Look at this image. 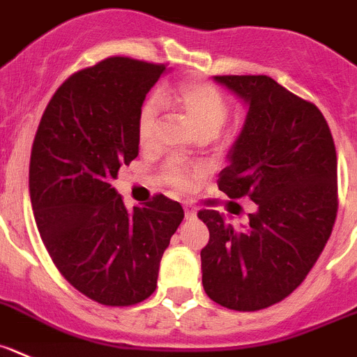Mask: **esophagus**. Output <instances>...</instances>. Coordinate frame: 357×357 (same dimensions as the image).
Segmentation results:
<instances>
[{
	"label": "esophagus",
	"instance_id": "esophagus-1",
	"mask_svg": "<svg viewBox=\"0 0 357 357\" xmlns=\"http://www.w3.org/2000/svg\"><path fill=\"white\" fill-rule=\"evenodd\" d=\"M197 216V211L192 206H185V218L186 220H193Z\"/></svg>",
	"mask_w": 357,
	"mask_h": 357
}]
</instances>
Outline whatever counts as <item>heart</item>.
Segmentation results:
<instances>
[{"instance_id": "heart-1", "label": "heart", "mask_w": 357, "mask_h": 357, "mask_svg": "<svg viewBox=\"0 0 357 357\" xmlns=\"http://www.w3.org/2000/svg\"><path fill=\"white\" fill-rule=\"evenodd\" d=\"M174 108L197 137L213 139L220 134L230 115V105L216 86L202 82H185L174 91L162 92L158 101L150 99L137 113V141L141 148H150L155 141L160 106ZM204 169L186 167L179 162H169L162 171V178L179 192H190L204 178Z\"/></svg>"}]
</instances>
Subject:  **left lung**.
I'll return each mask as SVG.
<instances>
[{"label":"left lung","instance_id":"8db88e82","mask_svg":"<svg viewBox=\"0 0 357 357\" xmlns=\"http://www.w3.org/2000/svg\"><path fill=\"white\" fill-rule=\"evenodd\" d=\"M248 105L218 188L249 197L256 211L244 227L213 209L200 251L207 296L252 312L281 302L303 282L323 252L338 209L337 151L316 105L265 75L214 76Z\"/></svg>","mask_w":357,"mask_h":357}]
</instances>
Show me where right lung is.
I'll return each mask as SVG.
<instances>
[{
  "label": "right lung",
  "mask_w": 357,
  "mask_h": 357,
  "mask_svg": "<svg viewBox=\"0 0 357 357\" xmlns=\"http://www.w3.org/2000/svg\"><path fill=\"white\" fill-rule=\"evenodd\" d=\"M164 71L129 57L82 69L59 86L34 136L29 193L41 241L66 281L101 305H136L155 291L185 218L165 195L129 213L113 188L139 153L137 113Z\"/></svg>",
  "instance_id": "1"
}]
</instances>
